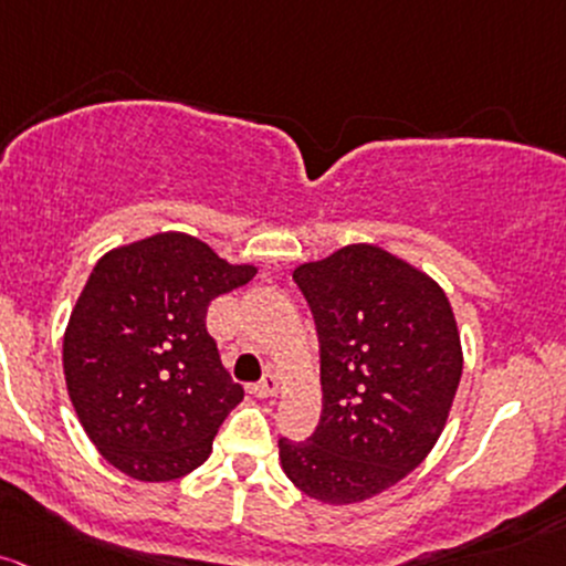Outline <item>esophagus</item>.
<instances>
[{
    "label": "esophagus",
    "instance_id": "1",
    "mask_svg": "<svg viewBox=\"0 0 566 566\" xmlns=\"http://www.w3.org/2000/svg\"><path fill=\"white\" fill-rule=\"evenodd\" d=\"M250 392H252L254 397H276V395H279V378L273 376V374L263 376V381L252 384Z\"/></svg>",
    "mask_w": 566,
    "mask_h": 566
}]
</instances>
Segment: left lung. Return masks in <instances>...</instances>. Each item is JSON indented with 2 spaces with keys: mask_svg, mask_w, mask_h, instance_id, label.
<instances>
[{
  "mask_svg": "<svg viewBox=\"0 0 566 566\" xmlns=\"http://www.w3.org/2000/svg\"><path fill=\"white\" fill-rule=\"evenodd\" d=\"M319 335L322 416L282 470L325 505L387 492L424 462L462 378V340L443 287L376 244H349L293 271Z\"/></svg>",
  "mask_w": 566,
  "mask_h": 566,
  "instance_id": "8db88e82",
  "label": "left lung"
}]
</instances>
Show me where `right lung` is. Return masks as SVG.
<instances>
[{"instance_id":"right-lung-1","label":"right lung","mask_w":566,"mask_h":566,"mask_svg":"<svg viewBox=\"0 0 566 566\" xmlns=\"http://www.w3.org/2000/svg\"><path fill=\"white\" fill-rule=\"evenodd\" d=\"M254 273L179 231L98 260L66 325L64 376L80 424L112 468L164 483L207 462L244 400L207 333V308Z\"/></svg>"}]
</instances>
